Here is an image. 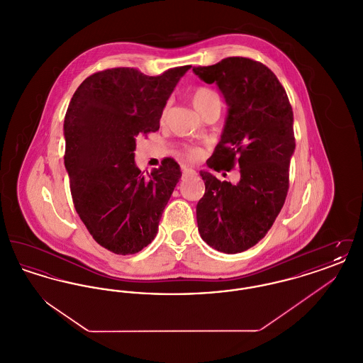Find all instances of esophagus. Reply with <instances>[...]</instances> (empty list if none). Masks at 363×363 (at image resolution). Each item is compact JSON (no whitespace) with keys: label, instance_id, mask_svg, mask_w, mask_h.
Wrapping results in <instances>:
<instances>
[{"label":"esophagus","instance_id":"34e87169","mask_svg":"<svg viewBox=\"0 0 363 363\" xmlns=\"http://www.w3.org/2000/svg\"><path fill=\"white\" fill-rule=\"evenodd\" d=\"M182 173L191 174L194 173V170H193V169H189V167H185V166H184V167H182Z\"/></svg>","mask_w":363,"mask_h":363}]
</instances>
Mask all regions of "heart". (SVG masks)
Segmentation results:
<instances>
[{"label": "heart", "mask_w": 363, "mask_h": 363, "mask_svg": "<svg viewBox=\"0 0 363 363\" xmlns=\"http://www.w3.org/2000/svg\"><path fill=\"white\" fill-rule=\"evenodd\" d=\"M215 101H219V98H218V95L212 91V89H209L207 86H199V88H196L194 91H193V94H191V104H193V107L200 113L204 107H207L208 104H212V102H215ZM184 155L186 156L188 159H197V157H200L201 155V152H200V150L199 148H196V147H186L185 150H184Z\"/></svg>", "instance_id": "obj_1"}]
</instances>
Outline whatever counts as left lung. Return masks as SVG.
<instances>
[{"instance_id": "obj_1", "label": "left lung", "mask_w": 363, "mask_h": 363, "mask_svg": "<svg viewBox=\"0 0 363 363\" xmlns=\"http://www.w3.org/2000/svg\"><path fill=\"white\" fill-rule=\"evenodd\" d=\"M193 72L215 83L228 107L208 167L230 170L238 160L241 169L237 184L200 172L206 193L196 207L199 233L219 252L241 253L265 237L284 204L295 150L293 108L275 73L250 58L228 57Z\"/></svg>"}]
</instances>
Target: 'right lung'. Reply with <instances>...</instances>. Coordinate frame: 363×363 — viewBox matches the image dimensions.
I'll return each mask as SVG.
<instances>
[{
	"label": "right lung",
	"instance_id": "right-lung-1",
	"mask_svg": "<svg viewBox=\"0 0 363 363\" xmlns=\"http://www.w3.org/2000/svg\"><path fill=\"white\" fill-rule=\"evenodd\" d=\"M190 68L160 76L102 70L86 77L70 99L64 160L73 204L92 238L116 255H135L152 242L182 175L170 157L144 175L135 150L138 135L159 129L163 108Z\"/></svg>",
	"mask_w": 363,
	"mask_h": 363
}]
</instances>
